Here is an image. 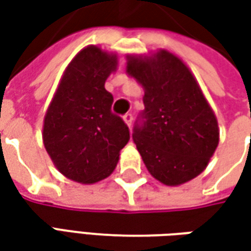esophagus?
Instances as JSON below:
<instances>
[{"label": "esophagus", "instance_id": "34e87169", "mask_svg": "<svg viewBox=\"0 0 251 251\" xmlns=\"http://www.w3.org/2000/svg\"><path fill=\"white\" fill-rule=\"evenodd\" d=\"M132 114L131 113H127V114H124V117H123V120L126 121V124L128 126V127H131V124H132Z\"/></svg>", "mask_w": 251, "mask_h": 251}]
</instances>
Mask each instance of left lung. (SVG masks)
<instances>
[{"label":"left lung","mask_w":251,"mask_h":251,"mask_svg":"<svg viewBox=\"0 0 251 251\" xmlns=\"http://www.w3.org/2000/svg\"><path fill=\"white\" fill-rule=\"evenodd\" d=\"M127 74L145 92L132 140L148 172L166 186L197 177L217 150L219 130L194 75L168 50L127 55Z\"/></svg>","instance_id":"8db88e82"}]
</instances>
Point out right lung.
Masks as SVG:
<instances>
[{
    "label": "right lung",
    "mask_w": 251,
    "mask_h": 251,
    "mask_svg": "<svg viewBox=\"0 0 251 251\" xmlns=\"http://www.w3.org/2000/svg\"><path fill=\"white\" fill-rule=\"evenodd\" d=\"M117 55L88 46L74 57L46 111L43 142L54 166L76 183L100 181L117 166L130 130L111 113L113 95L104 82Z\"/></svg>",
    "instance_id": "add662e5"
}]
</instances>
